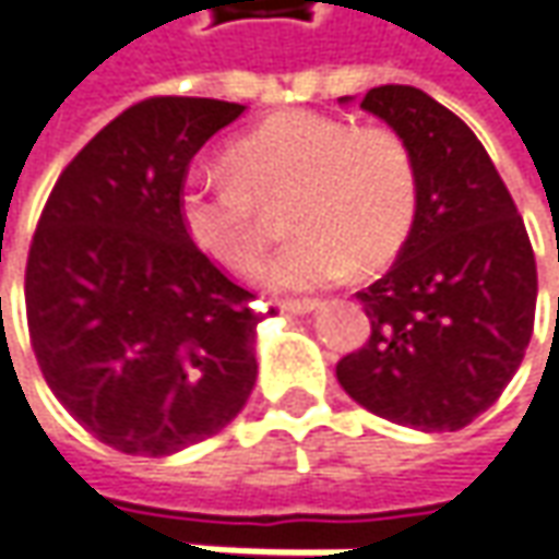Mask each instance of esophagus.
<instances>
[{
  "mask_svg": "<svg viewBox=\"0 0 559 559\" xmlns=\"http://www.w3.org/2000/svg\"><path fill=\"white\" fill-rule=\"evenodd\" d=\"M278 306H281V312H290V316H306V312L318 309L321 302L312 297H302V299H281Z\"/></svg>",
  "mask_w": 559,
  "mask_h": 559,
  "instance_id": "1",
  "label": "esophagus"
}]
</instances>
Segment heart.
Instances as JSON below:
<instances>
[{"label":"heart","mask_w":559,"mask_h":559,"mask_svg":"<svg viewBox=\"0 0 559 559\" xmlns=\"http://www.w3.org/2000/svg\"><path fill=\"white\" fill-rule=\"evenodd\" d=\"M228 176H191L179 191L185 235L222 269L257 272L269 216L284 203L290 241L265 265L275 287H318L353 265L390 262L417 216L412 151L383 126L281 110L225 147Z\"/></svg>","instance_id":"1"}]
</instances>
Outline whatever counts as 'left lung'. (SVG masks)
<instances>
[{"label":"left lung","mask_w":559,"mask_h":559,"mask_svg":"<svg viewBox=\"0 0 559 559\" xmlns=\"http://www.w3.org/2000/svg\"><path fill=\"white\" fill-rule=\"evenodd\" d=\"M361 107L393 126L417 169V216L393 269L358 290L365 346L337 361L361 408L414 430H461L516 374L535 324V253L483 142L414 86Z\"/></svg>","instance_id":"left-lung-1"}]
</instances>
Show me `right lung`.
Instances as JSON below:
<instances>
[{
  "instance_id": "right-lung-1",
  "label": "right lung",
  "mask_w": 559,
  "mask_h": 559,
  "mask_svg": "<svg viewBox=\"0 0 559 559\" xmlns=\"http://www.w3.org/2000/svg\"><path fill=\"white\" fill-rule=\"evenodd\" d=\"M243 105L154 95L58 176L29 241V346L55 399L123 454L182 452L231 424L257 383V294L185 235L191 157Z\"/></svg>"
}]
</instances>
